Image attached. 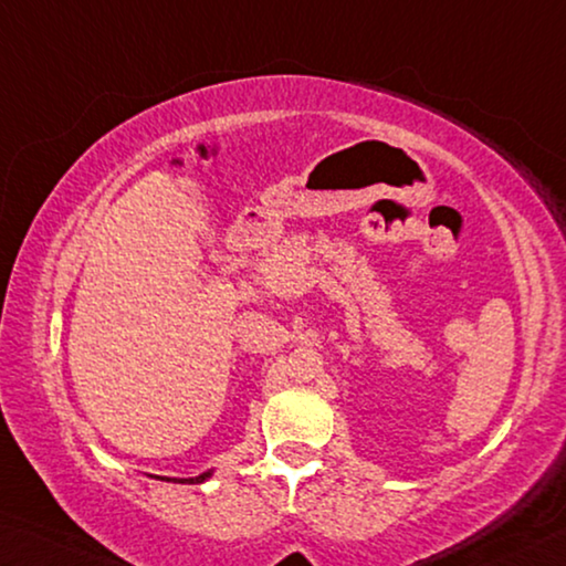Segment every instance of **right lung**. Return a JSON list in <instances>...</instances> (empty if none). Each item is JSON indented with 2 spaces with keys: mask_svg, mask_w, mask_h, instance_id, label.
I'll list each match as a JSON object with an SVG mask.
<instances>
[{
  "mask_svg": "<svg viewBox=\"0 0 566 566\" xmlns=\"http://www.w3.org/2000/svg\"><path fill=\"white\" fill-rule=\"evenodd\" d=\"M213 470H208L203 474H198V478H156V480H166V482H178V484H201L206 482L208 478H211Z\"/></svg>",
  "mask_w": 566,
  "mask_h": 566,
  "instance_id": "obj_1",
  "label": "right lung"
}]
</instances>
